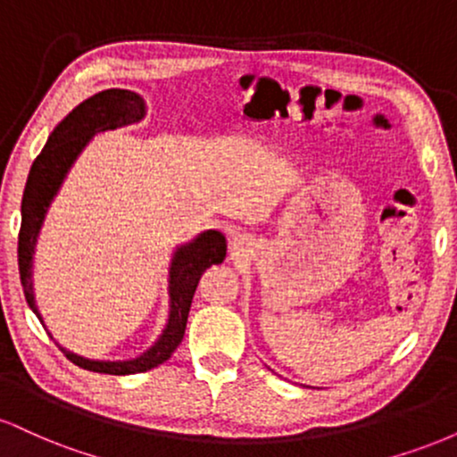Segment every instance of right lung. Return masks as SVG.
I'll return each instance as SVG.
<instances>
[{
    "instance_id": "add662e5",
    "label": "right lung",
    "mask_w": 457,
    "mask_h": 457,
    "mask_svg": "<svg viewBox=\"0 0 457 457\" xmlns=\"http://www.w3.org/2000/svg\"><path fill=\"white\" fill-rule=\"evenodd\" d=\"M144 113V101L135 92H98L62 120L60 127L51 133L43 152L36 156L23 191V202H21L19 272L25 301L34 309L38 320L40 313L36 309L34 290H31V255H34L36 238H38L40 225H43L51 199H54L62 180H64L66 171L71 170L72 161L77 159V154L92 139L94 133L139 122ZM225 249H228L225 236L217 229H211V232H204L193 243L180 246L176 251L170 270V322H167V328L162 330L159 342L152 345L148 353L141 354L139 359L109 363V361L83 359V356L66 353V350H62V353L66 354L68 361L83 367V370L112 376L139 374V371H148L152 367L165 363L180 345L182 337H185L188 309H191L193 295H195V287L202 279L204 270L212 264H221L225 260Z\"/></svg>"
}]
</instances>
